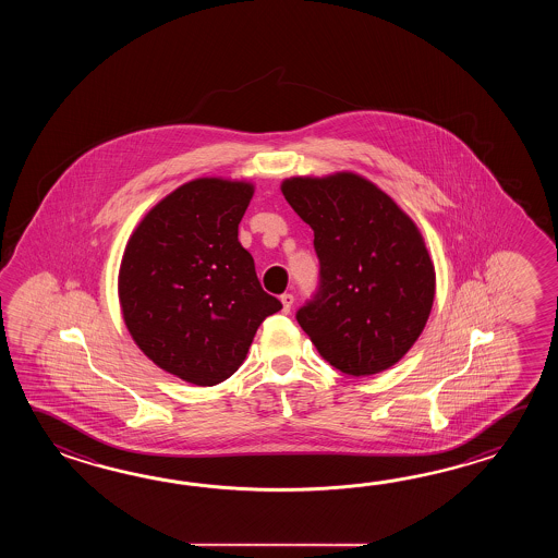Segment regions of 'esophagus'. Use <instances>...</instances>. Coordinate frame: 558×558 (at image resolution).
<instances>
[{
	"label": "esophagus",
	"instance_id": "1",
	"mask_svg": "<svg viewBox=\"0 0 558 558\" xmlns=\"http://www.w3.org/2000/svg\"><path fill=\"white\" fill-rule=\"evenodd\" d=\"M281 303H283L284 313H289L291 307H293V303H295V296L291 295V293H283L281 295Z\"/></svg>",
	"mask_w": 558,
	"mask_h": 558
}]
</instances>
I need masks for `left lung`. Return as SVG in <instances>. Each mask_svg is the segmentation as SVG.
I'll return each mask as SVG.
<instances>
[{
	"label": "left lung",
	"instance_id": "8db88e82",
	"mask_svg": "<svg viewBox=\"0 0 558 558\" xmlns=\"http://www.w3.org/2000/svg\"><path fill=\"white\" fill-rule=\"evenodd\" d=\"M284 199L307 223L319 287L296 311L320 356L363 377L395 365L425 329L435 267L415 223L355 173L293 178Z\"/></svg>",
	"mask_w": 558,
	"mask_h": 558
}]
</instances>
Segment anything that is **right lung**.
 I'll return each mask as SVG.
<instances>
[{
  "mask_svg": "<svg viewBox=\"0 0 558 558\" xmlns=\"http://www.w3.org/2000/svg\"><path fill=\"white\" fill-rule=\"evenodd\" d=\"M253 185L203 178L157 203L133 231L119 303L157 367L199 387L229 379L281 301L263 291L238 239Z\"/></svg>",
  "mask_w": 558,
  "mask_h": 558,
  "instance_id": "right-lung-1",
  "label": "right lung"
}]
</instances>
